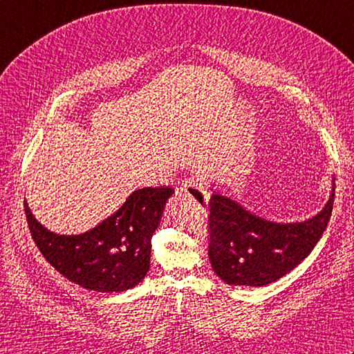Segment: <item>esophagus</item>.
I'll list each match as a JSON object with an SVG mask.
<instances>
[{
	"mask_svg": "<svg viewBox=\"0 0 354 354\" xmlns=\"http://www.w3.org/2000/svg\"><path fill=\"white\" fill-rule=\"evenodd\" d=\"M179 192L184 193L185 196H193V198H201L202 204H207L208 202V194L205 192V185L198 178H187L183 183Z\"/></svg>",
	"mask_w": 354,
	"mask_h": 354,
	"instance_id": "1",
	"label": "esophagus"
}]
</instances>
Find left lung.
Segmentation results:
<instances>
[{
	"label": "left lung",
	"mask_w": 354,
	"mask_h": 354,
	"mask_svg": "<svg viewBox=\"0 0 354 354\" xmlns=\"http://www.w3.org/2000/svg\"><path fill=\"white\" fill-rule=\"evenodd\" d=\"M333 202L335 184L326 207L312 219L277 223L213 192L208 201V257L214 272L236 286L259 288L280 280L317 246L332 216Z\"/></svg>",
	"instance_id": "obj_1"
}]
</instances>
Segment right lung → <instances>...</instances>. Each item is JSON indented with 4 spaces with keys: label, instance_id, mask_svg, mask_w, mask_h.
I'll return each instance as SVG.
<instances>
[{
    "label": "right lung",
    "instance_id": "obj_1",
    "mask_svg": "<svg viewBox=\"0 0 354 354\" xmlns=\"http://www.w3.org/2000/svg\"><path fill=\"white\" fill-rule=\"evenodd\" d=\"M171 187L135 190L114 214L77 236H61L35 219L24 201L36 246L70 281L97 292H123L137 286L150 268V239L160 225Z\"/></svg>",
    "mask_w": 354,
    "mask_h": 354
}]
</instances>
